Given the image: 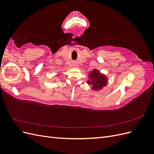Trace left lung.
Masks as SVG:
<instances>
[{
	"label": "left lung",
	"mask_w": 154,
	"mask_h": 154,
	"mask_svg": "<svg viewBox=\"0 0 154 154\" xmlns=\"http://www.w3.org/2000/svg\"><path fill=\"white\" fill-rule=\"evenodd\" d=\"M90 80H88V85H92V89L94 91H99L103 87L105 86L107 83V79L103 74H100V71L94 69L89 74Z\"/></svg>",
	"instance_id": "left-lung-1"
}]
</instances>
